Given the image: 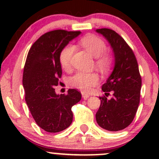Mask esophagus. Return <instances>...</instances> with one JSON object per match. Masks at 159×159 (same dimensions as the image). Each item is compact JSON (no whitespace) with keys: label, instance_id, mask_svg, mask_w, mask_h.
I'll return each instance as SVG.
<instances>
[{"label":"esophagus","instance_id":"34e87169","mask_svg":"<svg viewBox=\"0 0 159 159\" xmlns=\"http://www.w3.org/2000/svg\"><path fill=\"white\" fill-rule=\"evenodd\" d=\"M81 95H82V97H83V98L84 100H87V98L90 97V95L87 94L85 92H84V91H82L81 92Z\"/></svg>","mask_w":159,"mask_h":159}]
</instances>
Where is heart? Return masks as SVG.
I'll use <instances>...</instances> for the list:
<instances>
[{
	"label": "heart",
	"mask_w": 159,
	"mask_h": 159,
	"mask_svg": "<svg viewBox=\"0 0 159 159\" xmlns=\"http://www.w3.org/2000/svg\"><path fill=\"white\" fill-rule=\"evenodd\" d=\"M80 45L84 48L87 52L96 58V64L100 68H106L111 62V57L105 52L106 45L101 38L89 34L84 36L79 41ZM73 45H68L63 48L60 54V63L64 69H69L71 61L75 52ZM98 81V77L96 73H85L77 72L69 78V83L75 88L84 91H89L93 86L96 85Z\"/></svg>",
	"instance_id": "b5f03b06"
}]
</instances>
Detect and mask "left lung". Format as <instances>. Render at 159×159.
I'll use <instances>...</instances> for the list:
<instances>
[{
    "mask_svg": "<svg viewBox=\"0 0 159 159\" xmlns=\"http://www.w3.org/2000/svg\"><path fill=\"white\" fill-rule=\"evenodd\" d=\"M111 45L114 55L112 73L102 87L107 100L99 97L101 104L96 114V122L100 127L110 132L123 130L134 120L140 103L141 77L136 57L126 42L114 30L107 28L96 29Z\"/></svg>",
    "mask_w": 159,
    "mask_h": 159,
    "instance_id": "obj_1",
    "label": "left lung"
}]
</instances>
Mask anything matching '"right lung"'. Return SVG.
Wrapping results in <instances>:
<instances>
[{
    "label": "right lung",
    "instance_id": "1",
    "mask_svg": "<svg viewBox=\"0 0 159 159\" xmlns=\"http://www.w3.org/2000/svg\"><path fill=\"white\" fill-rule=\"evenodd\" d=\"M81 31L56 30L41 36L29 50L24 67L25 101L39 126L47 132H61L71 125L72 107L81 94L69 89L66 95H57L54 87L62 75L60 54Z\"/></svg>",
    "mask_w": 159,
    "mask_h": 159
}]
</instances>
